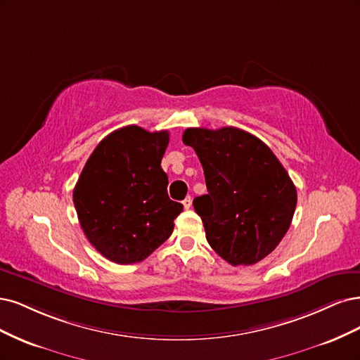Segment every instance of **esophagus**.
<instances>
[{
    "label": "esophagus",
    "instance_id": "1",
    "mask_svg": "<svg viewBox=\"0 0 360 360\" xmlns=\"http://www.w3.org/2000/svg\"><path fill=\"white\" fill-rule=\"evenodd\" d=\"M182 205H184L185 210H190L191 205H193V199H191V197H190V195H188V197H185V200L182 202Z\"/></svg>",
    "mask_w": 360,
    "mask_h": 360
}]
</instances>
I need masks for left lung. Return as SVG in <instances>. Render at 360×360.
Instances as JSON below:
<instances>
[{"label":"left lung","instance_id":"8db88e82","mask_svg":"<svg viewBox=\"0 0 360 360\" xmlns=\"http://www.w3.org/2000/svg\"><path fill=\"white\" fill-rule=\"evenodd\" d=\"M182 142L199 157L207 194L195 197L212 250L233 266L271 254L292 224L297 194L280 160L236 127L187 129Z\"/></svg>","mask_w":360,"mask_h":360}]
</instances>
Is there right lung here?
<instances>
[{"mask_svg":"<svg viewBox=\"0 0 360 360\" xmlns=\"http://www.w3.org/2000/svg\"><path fill=\"white\" fill-rule=\"evenodd\" d=\"M167 145L166 130L127 125L103 139L80 173L73 191L80 227L110 262H142L172 235L184 206L167 194Z\"/></svg>","mask_w":360,"mask_h":360,"instance_id":"1","label":"right lung"}]
</instances>
